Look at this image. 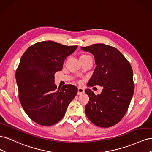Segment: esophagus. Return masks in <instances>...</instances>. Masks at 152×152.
Segmentation results:
<instances>
[{"instance_id":"esophagus-1","label":"esophagus","mask_w":152,"mask_h":152,"mask_svg":"<svg viewBox=\"0 0 152 152\" xmlns=\"http://www.w3.org/2000/svg\"><path fill=\"white\" fill-rule=\"evenodd\" d=\"M84 93V89L81 87H78V94H81Z\"/></svg>"}]
</instances>
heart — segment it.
Listing matches in <instances>:
<instances>
[{
  "label": "heart",
  "instance_id": "b5f03b06",
  "mask_svg": "<svg viewBox=\"0 0 152 152\" xmlns=\"http://www.w3.org/2000/svg\"><path fill=\"white\" fill-rule=\"evenodd\" d=\"M85 56H88V55H82L80 57H85Z\"/></svg>",
  "mask_w": 152,
  "mask_h": 152
}]
</instances>
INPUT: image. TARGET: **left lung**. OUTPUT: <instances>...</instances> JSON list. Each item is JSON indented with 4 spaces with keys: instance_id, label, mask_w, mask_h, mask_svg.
Masks as SVG:
<instances>
[{
    "instance_id": "obj_1",
    "label": "left lung",
    "mask_w": 152,
    "mask_h": 152,
    "mask_svg": "<svg viewBox=\"0 0 152 152\" xmlns=\"http://www.w3.org/2000/svg\"><path fill=\"white\" fill-rule=\"evenodd\" d=\"M93 55L96 68L87 86H103L97 96L86 89L89 101L85 112L96 126L109 127L120 121L127 111L134 90L130 63L118 49L104 44L81 48Z\"/></svg>"
}]
</instances>
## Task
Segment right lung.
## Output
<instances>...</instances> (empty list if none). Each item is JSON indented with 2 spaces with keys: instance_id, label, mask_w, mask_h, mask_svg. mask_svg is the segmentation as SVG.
<instances>
[{
  "instance_id": "add662e5",
  "label": "right lung",
  "mask_w": 152,
  "mask_h": 152,
  "mask_svg": "<svg viewBox=\"0 0 152 152\" xmlns=\"http://www.w3.org/2000/svg\"><path fill=\"white\" fill-rule=\"evenodd\" d=\"M77 47L43 41L27 49L20 59L16 72L20 102L27 115L41 126L60 121L77 94L71 84L58 88L54 75Z\"/></svg>"
}]
</instances>
